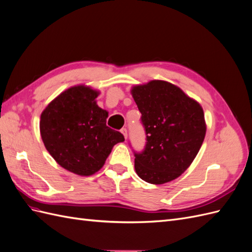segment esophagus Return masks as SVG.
<instances>
[{
  "mask_svg": "<svg viewBox=\"0 0 252 252\" xmlns=\"http://www.w3.org/2000/svg\"><path fill=\"white\" fill-rule=\"evenodd\" d=\"M121 132L124 134L125 139H127V129H126V128H122V129H121Z\"/></svg>",
  "mask_w": 252,
  "mask_h": 252,
  "instance_id": "esophagus-1",
  "label": "esophagus"
}]
</instances>
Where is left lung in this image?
<instances>
[{
  "instance_id": "left-lung-1",
  "label": "left lung",
  "mask_w": 252,
  "mask_h": 252,
  "mask_svg": "<svg viewBox=\"0 0 252 252\" xmlns=\"http://www.w3.org/2000/svg\"><path fill=\"white\" fill-rule=\"evenodd\" d=\"M131 94L146 134L144 149L133 150L136 173L150 184L177 179L192 163L205 138L201 105L164 81L135 86Z\"/></svg>"
}]
</instances>
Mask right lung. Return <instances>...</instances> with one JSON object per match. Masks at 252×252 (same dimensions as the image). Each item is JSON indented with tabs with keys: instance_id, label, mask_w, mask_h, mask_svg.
I'll return each instance as SVG.
<instances>
[{
	"instance_id": "obj_1",
	"label": "right lung",
	"mask_w": 252,
	"mask_h": 252,
	"mask_svg": "<svg viewBox=\"0 0 252 252\" xmlns=\"http://www.w3.org/2000/svg\"><path fill=\"white\" fill-rule=\"evenodd\" d=\"M98 93L85 86L67 89L41 114L45 147L63 168L90 175L100 170L124 135L106 125L108 112L96 105Z\"/></svg>"
}]
</instances>
